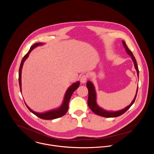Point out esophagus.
<instances>
[{
    "mask_svg": "<svg viewBox=\"0 0 154 154\" xmlns=\"http://www.w3.org/2000/svg\"><path fill=\"white\" fill-rule=\"evenodd\" d=\"M88 79V75L87 74H83V75H82L80 77V82H81L82 83H85V82L87 81Z\"/></svg>",
    "mask_w": 154,
    "mask_h": 154,
    "instance_id": "obj_1",
    "label": "esophagus"
}]
</instances>
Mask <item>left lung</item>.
<instances>
[{"instance_id":"8db88e82","label":"left lung","mask_w":154,"mask_h":154,"mask_svg":"<svg viewBox=\"0 0 154 154\" xmlns=\"http://www.w3.org/2000/svg\"><path fill=\"white\" fill-rule=\"evenodd\" d=\"M122 43H123V45H124V48H125L126 52L131 57V59H132V60L134 61L135 68V69L137 70V75L139 77V70H138V65H137V60H136L135 58L134 57L132 52H131V51L128 49V48L126 45V43L124 41H122ZM86 86H87L88 90V105L90 108L91 109L92 112H93L95 114H96L97 115H99V116H103V117H105V118L118 117V116H119L122 115L125 112H127L128 109L130 108V107L131 105H132L133 103H134V102L135 100V99L137 97V93H138V86L137 94L135 95V97L134 99L133 100L132 102L131 103L130 105L127 106L124 109H122V110L115 112H107L106 110H104V109H102L101 108H100L97 105L96 102V91H95L94 85L92 83V82H91L90 81H88L87 83H86Z\"/></svg>"}]
</instances>
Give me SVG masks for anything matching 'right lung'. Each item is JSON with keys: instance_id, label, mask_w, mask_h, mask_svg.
Instances as JSON below:
<instances>
[{"instance_id": "obj_1", "label": "right lung", "mask_w": 154, "mask_h": 154, "mask_svg": "<svg viewBox=\"0 0 154 154\" xmlns=\"http://www.w3.org/2000/svg\"><path fill=\"white\" fill-rule=\"evenodd\" d=\"M42 45V43H41V42H38V43H36V44H35V45H33L30 48L28 53L26 55H25V56L23 57V60H22V61H21L19 69V83L20 92H21V71H22V68H23L24 62L29 57V55L30 53V52L35 48H36L38 46ZM79 86H80L79 82H77L76 83H73L68 89L66 93L64 101H63V103L61 105V106L58 109H54V110H52V111H50V112H48L46 113H38L35 112L33 110H32V109L26 104V105L27 107L28 108V109L32 113H33L34 115H35L36 116L39 117L41 119H46V120H50V119H54L60 118L67 113V112L68 110V108H69V102L70 100V99H71L74 91L76 89L78 88Z\"/></svg>"}]
</instances>
